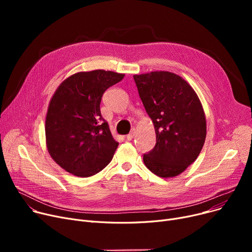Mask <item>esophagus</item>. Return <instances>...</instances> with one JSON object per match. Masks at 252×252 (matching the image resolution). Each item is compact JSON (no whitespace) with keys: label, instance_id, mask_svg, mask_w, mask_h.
<instances>
[{"label":"esophagus","instance_id":"esophagus-1","mask_svg":"<svg viewBox=\"0 0 252 252\" xmlns=\"http://www.w3.org/2000/svg\"><path fill=\"white\" fill-rule=\"evenodd\" d=\"M135 134H136V129H135V128H133V129H131L130 133H129L128 135H126V140H127V141L133 140V139H134V137H135Z\"/></svg>","mask_w":252,"mask_h":252}]
</instances>
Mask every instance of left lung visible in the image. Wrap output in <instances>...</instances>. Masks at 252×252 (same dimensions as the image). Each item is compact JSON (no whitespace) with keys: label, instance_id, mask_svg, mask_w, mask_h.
<instances>
[{"label":"left lung","instance_id":"obj_1","mask_svg":"<svg viewBox=\"0 0 252 252\" xmlns=\"http://www.w3.org/2000/svg\"><path fill=\"white\" fill-rule=\"evenodd\" d=\"M134 79L156 134L154 148L143 155L144 163L158 177H176L196 160L204 145L201 102L192 87L173 72L136 74Z\"/></svg>","mask_w":252,"mask_h":252}]
</instances>
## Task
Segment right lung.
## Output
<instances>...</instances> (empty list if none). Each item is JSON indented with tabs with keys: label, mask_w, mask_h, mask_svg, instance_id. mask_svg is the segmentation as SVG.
Segmentation results:
<instances>
[{
	"label": "right lung",
	"mask_w": 252,
	"mask_h": 252,
	"mask_svg": "<svg viewBox=\"0 0 252 252\" xmlns=\"http://www.w3.org/2000/svg\"><path fill=\"white\" fill-rule=\"evenodd\" d=\"M125 74L102 69L77 72L52 97L46 117L47 148L63 169L76 176H94L111 161L118 143L101 115L104 92Z\"/></svg>",
	"instance_id": "obj_1"
}]
</instances>
